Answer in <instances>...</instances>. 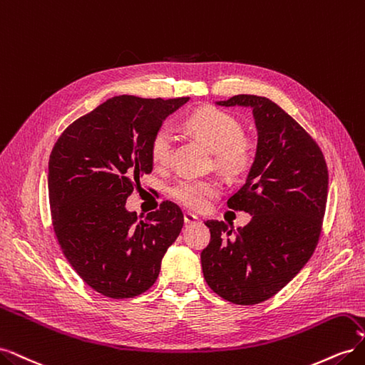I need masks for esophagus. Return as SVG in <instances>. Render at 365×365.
I'll use <instances>...</instances> for the list:
<instances>
[{"label":"esophagus","instance_id":"esophagus-1","mask_svg":"<svg viewBox=\"0 0 365 365\" xmlns=\"http://www.w3.org/2000/svg\"><path fill=\"white\" fill-rule=\"evenodd\" d=\"M197 220V216L196 215H193V213H190V212H185L184 213V222L185 224H193V222H196Z\"/></svg>","mask_w":365,"mask_h":365}]
</instances>
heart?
I'll use <instances>...</instances> for the list:
<instances>
[{
	"label": "heart",
	"instance_id": "b5f03b06",
	"mask_svg": "<svg viewBox=\"0 0 365 365\" xmlns=\"http://www.w3.org/2000/svg\"><path fill=\"white\" fill-rule=\"evenodd\" d=\"M184 128L193 137L216 152V161L230 172H239L251 163L252 150L244 137L240 121L224 109L202 106L195 109L184 118ZM175 146V135L170 128L161 126L153 134L149 145V155L157 168H165L170 163ZM220 192L217 180L182 178L170 187V195L187 208L200 210Z\"/></svg>",
	"mask_w": 365,
	"mask_h": 365
}]
</instances>
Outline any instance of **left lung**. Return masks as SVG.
<instances>
[{"mask_svg":"<svg viewBox=\"0 0 365 365\" xmlns=\"http://www.w3.org/2000/svg\"><path fill=\"white\" fill-rule=\"evenodd\" d=\"M220 106H250L257 126L256 160L247 182L227 201L251 222L231 236L208 219L201 252L207 284L230 303L251 306L282 291L312 257L323 230L329 172L322 149L267 97L239 94Z\"/></svg>","mask_w":365,"mask_h":365,"instance_id":"left-lung-1","label":"left lung"}]
</instances>
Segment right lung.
<instances>
[{
	"label": "right lung",
	"mask_w": 365,
	"mask_h": 365,
	"mask_svg": "<svg viewBox=\"0 0 365 365\" xmlns=\"http://www.w3.org/2000/svg\"><path fill=\"white\" fill-rule=\"evenodd\" d=\"M189 97L115 96L62 132L48 161L54 236L77 275L98 294L132 298L155 283L165 251L184 224L181 208L163 201L138 219L125 208L163 121Z\"/></svg>",
	"instance_id": "add662e5"
}]
</instances>
